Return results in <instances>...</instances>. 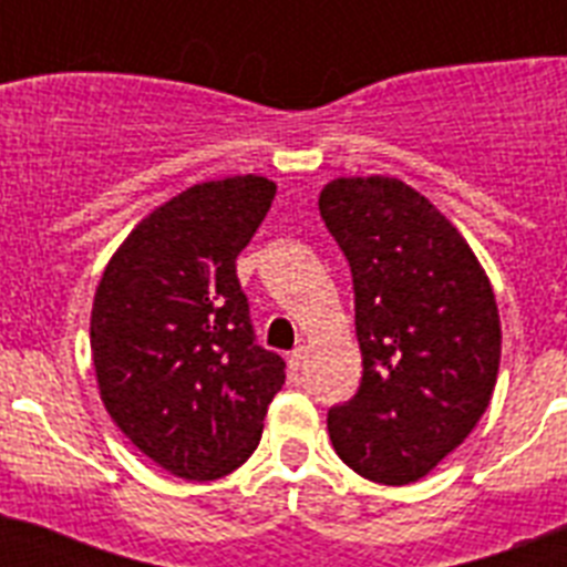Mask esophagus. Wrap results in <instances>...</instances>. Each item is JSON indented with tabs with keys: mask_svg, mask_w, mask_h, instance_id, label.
<instances>
[{
	"mask_svg": "<svg viewBox=\"0 0 567 567\" xmlns=\"http://www.w3.org/2000/svg\"><path fill=\"white\" fill-rule=\"evenodd\" d=\"M307 352H309V349H307V346H303V343L295 346L292 352H289V360H287V363H289V372H298L300 365H303V360H307Z\"/></svg>",
	"mask_w": 567,
	"mask_h": 567,
	"instance_id": "34e87169",
	"label": "esophagus"
}]
</instances>
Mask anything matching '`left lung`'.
Returning a JSON list of instances; mask_svg holds the SVG:
<instances>
[{"label":"left lung","mask_w":567,"mask_h":567,"mask_svg":"<svg viewBox=\"0 0 567 567\" xmlns=\"http://www.w3.org/2000/svg\"><path fill=\"white\" fill-rule=\"evenodd\" d=\"M318 207L352 267L363 354L329 437L360 477L417 483L491 403L503 352L494 289L460 229L400 178L340 175Z\"/></svg>","instance_id":"1"}]
</instances>
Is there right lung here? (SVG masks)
<instances>
[{"mask_svg":"<svg viewBox=\"0 0 567 567\" xmlns=\"http://www.w3.org/2000/svg\"><path fill=\"white\" fill-rule=\"evenodd\" d=\"M264 175L193 184L135 224L90 312L99 398L124 437L184 480L258 449L284 360L255 343L235 258L275 198Z\"/></svg>","mask_w":567,"mask_h":567,"instance_id":"obj_1","label":"right lung"}]
</instances>
